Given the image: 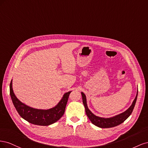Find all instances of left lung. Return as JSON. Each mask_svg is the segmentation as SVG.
Returning a JSON list of instances; mask_svg holds the SVG:
<instances>
[{
    "label": "left lung",
    "mask_w": 148,
    "mask_h": 148,
    "mask_svg": "<svg viewBox=\"0 0 148 148\" xmlns=\"http://www.w3.org/2000/svg\"><path fill=\"white\" fill-rule=\"evenodd\" d=\"M82 96L83 103L84 106L85 111H86V114L89 119L90 120L91 123L98 127L106 128L114 127L117 126V125L121 123H122L124 121L132 114L136 102L137 96H138V91L136 93V96L135 98V99H134L132 104L126 111H125L122 114H120L117 115H115L114 117H110V118L99 117L95 115V114H93L90 111V110L88 109V106H87V102H86V96H85L84 94L82 92Z\"/></svg>",
    "instance_id": "obj_1"
}]
</instances>
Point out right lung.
I'll use <instances>...</instances> for the list:
<instances>
[{
  "instance_id": "obj_1",
  "label": "right lung",
  "mask_w": 148,
  "mask_h": 148,
  "mask_svg": "<svg viewBox=\"0 0 148 148\" xmlns=\"http://www.w3.org/2000/svg\"><path fill=\"white\" fill-rule=\"evenodd\" d=\"M71 92L69 91L65 93L60 101L53 108L47 110L37 109L26 106L18 99L13 91L12 80L10 84V95L13 104L18 113L22 118L28 121V122L41 126L50 125L56 122L63 116Z\"/></svg>"
}]
</instances>
